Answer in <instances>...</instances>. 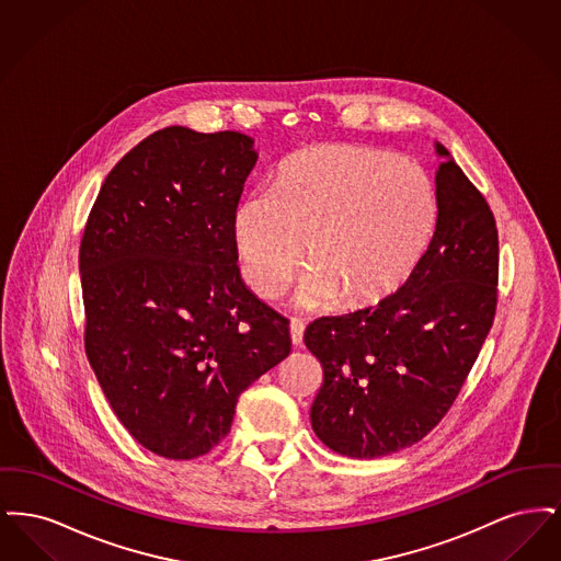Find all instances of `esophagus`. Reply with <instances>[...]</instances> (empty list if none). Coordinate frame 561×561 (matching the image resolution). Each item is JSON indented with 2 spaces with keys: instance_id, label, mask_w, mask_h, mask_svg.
<instances>
[{
  "instance_id": "obj_1",
  "label": "esophagus",
  "mask_w": 561,
  "mask_h": 561,
  "mask_svg": "<svg viewBox=\"0 0 561 561\" xmlns=\"http://www.w3.org/2000/svg\"><path fill=\"white\" fill-rule=\"evenodd\" d=\"M302 334H305V323L293 318L290 320V341H293L294 347L302 345Z\"/></svg>"
}]
</instances>
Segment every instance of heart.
Returning a JSON list of instances; mask_svg holds the SVG:
<instances>
[{
	"label": "heart",
	"mask_w": 561,
	"mask_h": 561,
	"mask_svg": "<svg viewBox=\"0 0 561 561\" xmlns=\"http://www.w3.org/2000/svg\"><path fill=\"white\" fill-rule=\"evenodd\" d=\"M435 195L414 161L359 145H318L286 161L273 188L248 193L233 214L241 277L254 293H279L305 259L294 302L328 309L341 294L370 305L419 263Z\"/></svg>",
	"instance_id": "obj_1"
}]
</instances>
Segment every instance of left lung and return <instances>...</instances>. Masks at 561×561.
I'll use <instances>...</instances> for the list:
<instances>
[{
  "mask_svg": "<svg viewBox=\"0 0 561 561\" xmlns=\"http://www.w3.org/2000/svg\"><path fill=\"white\" fill-rule=\"evenodd\" d=\"M435 156V231L410 277L305 332L323 368L311 427L343 456L370 460L421 442L450 410L494 321V216L444 145Z\"/></svg>",
  "mask_w": 561,
  "mask_h": 561,
  "instance_id": "1",
  "label": "left lung"
}]
</instances>
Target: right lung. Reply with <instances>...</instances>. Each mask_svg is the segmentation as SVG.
<instances>
[{
  "label": "right lung",
  "mask_w": 561,
  "mask_h": 561,
  "mask_svg": "<svg viewBox=\"0 0 561 561\" xmlns=\"http://www.w3.org/2000/svg\"><path fill=\"white\" fill-rule=\"evenodd\" d=\"M259 153L241 133L170 126L108 172L80 245L85 355L134 439L208 454L241 393L290 353V328L245 288L233 214Z\"/></svg>",
  "instance_id": "obj_1"
}]
</instances>
